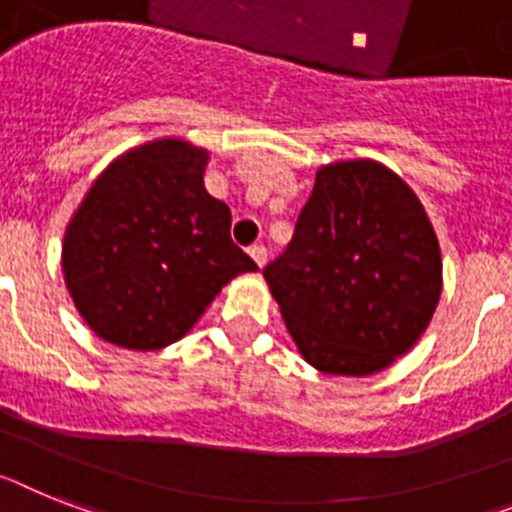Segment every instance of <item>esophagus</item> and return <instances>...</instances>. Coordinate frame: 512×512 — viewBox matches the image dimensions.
<instances>
[{
  "instance_id": "obj_1",
  "label": "esophagus",
  "mask_w": 512,
  "mask_h": 512,
  "mask_svg": "<svg viewBox=\"0 0 512 512\" xmlns=\"http://www.w3.org/2000/svg\"><path fill=\"white\" fill-rule=\"evenodd\" d=\"M247 252H249V257H252V260H255V263L260 265V268H263L265 260H268V249H265L263 244H252V247H249Z\"/></svg>"
}]
</instances>
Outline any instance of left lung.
Returning a JSON list of instances; mask_svg holds the SVG:
<instances>
[{
  "label": "left lung",
  "mask_w": 512,
  "mask_h": 512,
  "mask_svg": "<svg viewBox=\"0 0 512 512\" xmlns=\"http://www.w3.org/2000/svg\"><path fill=\"white\" fill-rule=\"evenodd\" d=\"M304 362L367 377L414 349L442 294L440 242L409 184L369 158L322 166L263 270Z\"/></svg>",
  "instance_id": "1"
}]
</instances>
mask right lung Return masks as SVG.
<instances>
[{
  "label": "right lung",
  "instance_id": "add662e5",
  "mask_svg": "<svg viewBox=\"0 0 512 512\" xmlns=\"http://www.w3.org/2000/svg\"><path fill=\"white\" fill-rule=\"evenodd\" d=\"M208 158L179 137L137 145L101 171L67 223L64 283L106 343L166 349L231 278L257 270L231 242L229 205L205 190Z\"/></svg>",
  "mask_w": 512,
  "mask_h": 512
}]
</instances>
